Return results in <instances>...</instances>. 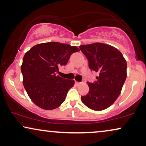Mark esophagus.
I'll use <instances>...</instances> for the list:
<instances>
[{
    "label": "esophagus",
    "mask_w": 146,
    "mask_h": 146,
    "mask_svg": "<svg viewBox=\"0 0 146 146\" xmlns=\"http://www.w3.org/2000/svg\"><path fill=\"white\" fill-rule=\"evenodd\" d=\"M75 84H76V85H80V84H81V82H78V81H75Z\"/></svg>",
    "instance_id": "obj_1"
}]
</instances>
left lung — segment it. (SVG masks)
I'll use <instances>...</instances> for the list:
<instances>
[{
  "label": "left lung",
  "mask_w": 146,
  "mask_h": 146,
  "mask_svg": "<svg viewBox=\"0 0 146 146\" xmlns=\"http://www.w3.org/2000/svg\"><path fill=\"white\" fill-rule=\"evenodd\" d=\"M79 48L88 59L89 69L99 74L96 81L87 82L89 91L81 96L82 102L92 110L106 109L120 95L126 79V61L118 49L107 44L94 43Z\"/></svg>",
  "instance_id": "left-lung-1"
}]
</instances>
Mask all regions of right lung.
Here are the masks:
<instances>
[{
    "instance_id": "right-lung-1",
    "label": "right lung",
    "mask_w": 146,
    "mask_h": 146,
    "mask_svg": "<svg viewBox=\"0 0 146 146\" xmlns=\"http://www.w3.org/2000/svg\"><path fill=\"white\" fill-rule=\"evenodd\" d=\"M79 49L59 42L36 45L24 55L21 66L23 85L31 100L44 110H53L64 102L75 81L57 75L71 54Z\"/></svg>"
}]
</instances>
